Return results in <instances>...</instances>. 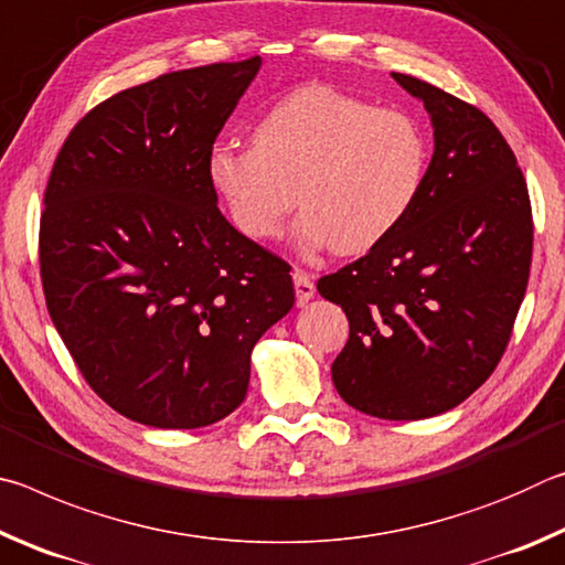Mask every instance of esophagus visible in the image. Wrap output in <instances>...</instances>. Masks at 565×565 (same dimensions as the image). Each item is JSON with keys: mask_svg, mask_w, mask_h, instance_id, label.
<instances>
[{"mask_svg": "<svg viewBox=\"0 0 565 565\" xmlns=\"http://www.w3.org/2000/svg\"><path fill=\"white\" fill-rule=\"evenodd\" d=\"M294 289H296V303L306 306L313 299V294H317V286H313V276L301 271V269H296L294 271Z\"/></svg>", "mask_w": 565, "mask_h": 565, "instance_id": "34e87169", "label": "esophagus"}]
</instances>
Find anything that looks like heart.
<instances>
[{"mask_svg":"<svg viewBox=\"0 0 565 565\" xmlns=\"http://www.w3.org/2000/svg\"><path fill=\"white\" fill-rule=\"evenodd\" d=\"M254 145H216L206 171L238 232L256 242L294 236L306 252L361 254L396 232L424 189L428 147L416 119L311 84L254 124Z\"/></svg>","mask_w":565,"mask_h":565,"instance_id":"1","label":"heart"}]
</instances>
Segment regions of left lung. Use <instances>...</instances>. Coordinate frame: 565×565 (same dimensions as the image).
<instances>
[{"instance_id": "1", "label": "left lung", "mask_w": 565, "mask_h": 565, "mask_svg": "<svg viewBox=\"0 0 565 565\" xmlns=\"http://www.w3.org/2000/svg\"><path fill=\"white\" fill-rule=\"evenodd\" d=\"M428 111L434 157L414 209L359 262L323 276L349 319L331 363L361 414H446L493 374L529 284L533 224L523 174L495 124L408 74H391Z\"/></svg>"}]
</instances>
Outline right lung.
<instances>
[{
  "label": "right lung",
  "instance_id": "1",
  "mask_svg": "<svg viewBox=\"0 0 565 565\" xmlns=\"http://www.w3.org/2000/svg\"><path fill=\"white\" fill-rule=\"evenodd\" d=\"M262 56L161 74L92 109L44 191L46 309L97 396L151 428L242 404L291 266L218 212L206 159Z\"/></svg>",
  "mask_w": 565,
  "mask_h": 565
}]
</instances>
